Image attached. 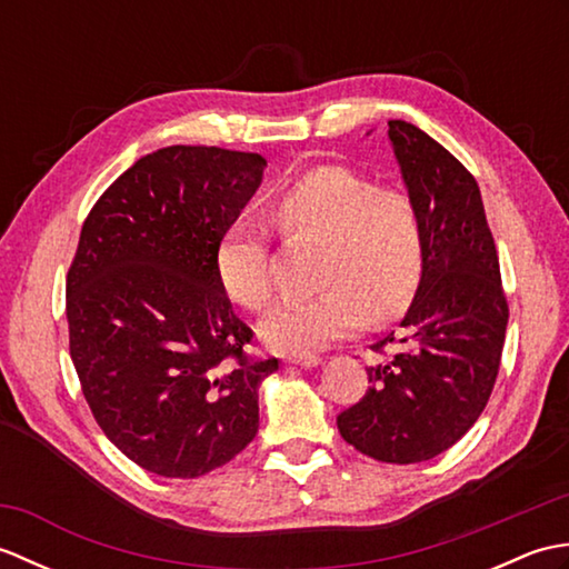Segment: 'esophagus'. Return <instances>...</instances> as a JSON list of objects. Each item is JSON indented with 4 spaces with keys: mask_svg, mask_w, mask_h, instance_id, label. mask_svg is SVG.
Wrapping results in <instances>:
<instances>
[{
    "mask_svg": "<svg viewBox=\"0 0 569 569\" xmlns=\"http://www.w3.org/2000/svg\"><path fill=\"white\" fill-rule=\"evenodd\" d=\"M283 361H286V365H293V367L312 369V367H318L322 359H320V357H316V355H286V357H283Z\"/></svg>",
    "mask_w": 569,
    "mask_h": 569,
    "instance_id": "obj_1",
    "label": "esophagus"
}]
</instances>
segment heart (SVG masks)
<instances>
[{
    "label": "heart",
    "instance_id": "b5f03b06",
    "mask_svg": "<svg viewBox=\"0 0 569 569\" xmlns=\"http://www.w3.org/2000/svg\"><path fill=\"white\" fill-rule=\"evenodd\" d=\"M286 237L322 241L318 286L291 298L261 322L276 352L310 355L359 332L367 320L389 322L416 298L426 271V227L406 190L379 188L349 168H320L296 180L271 204ZM217 278L237 306L269 308V234L234 224L217 247Z\"/></svg>",
    "mask_w": 569,
    "mask_h": 569
}]
</instances>
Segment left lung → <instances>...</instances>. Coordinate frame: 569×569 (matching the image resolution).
Here are the masks:
<instances>
[{"label": "left lung", "instance_id": "8db88e82", "mask_svg": "<svg viewBox=\"0 0 569 569\" xmlns=\"http://www.w3.org/2000/svg\"><path fill=\"white\" fill-rule=\"evenodd\" d=\"M389 139L426 227V271L398 352L367 369L369 389L337 416L342 438L391 465L426 462L475 426L497 381L509 303L475 176L426 131L391 119Z\"/></svg>", "mask_w": 569, "mask_h": 569}]
</instances>
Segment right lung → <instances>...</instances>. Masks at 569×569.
I'll return each instance as SVG.
<instances>
[{"mask_svg": "<svg viewBox=\"0 0 569 569\" xmlns=\"http://www.w3.org/2000/svg\"><path fill=\"white\" fill-rule=\"evenodd\" d=\"M266 159L217 147L143 156L94 202L66 283L70 359L94 420L131 462L173 479L227 465L259 430V383L217 278V247Z\"/></svg>", "mask_w": 569, "mask_h": 569, "instance_id": "right-lung-1", "label": "right lung"}]
</instances>
